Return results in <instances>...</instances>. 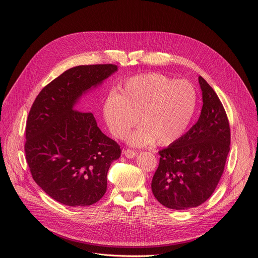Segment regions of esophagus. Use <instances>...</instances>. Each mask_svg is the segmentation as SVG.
Listing matches in <instances>:
<instances>
[{
  "mask_svg": "<svg viewBox=\"0 0 258 258\" xmlns=\"http://www.w3.org/2000/svg\"><path fill=\"white\" fill-rule=\"evenodd\" d=\"M123 154H124V156L125 157H127V158H134V157H136L137 156V152L136 151H134V150H131V149H126V150H124L123 151Z\"/></svg>",
  "mask_w": 258,
  "mask_h": 258,
  "instance_id": "34e87169",
  "label": "esophagus"
}]
</instances>
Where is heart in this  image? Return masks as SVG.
Masks as SVG:
<instances>
[{"instance_id": "b5f03b06", "label": "heart", "mask_w": 258, "mask_h": 258, "mask_svg": "<svg viewBox=\"0 0 258 258\" xmlns=\"http://www.w3.org/2000/svg\"><path fill=\"white\" fill-rule=\"evenodd\" d=\"M197 106V94L187 81H173L160 73L133 77L103 107L106 124L116 139L128 138L133 146L155 142L167 146L178 140L190 125Z\"/></svg>"}]
</instances>
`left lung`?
<instances>
[{"label": "left lung", "mask_w": 258, "mask_h": 258, "mask_svg": "<svg viewBox=\"0 0 258 258\" xmlns=\"http://www.w3.org/2000/svg\"><path fill=\"white\" fill-rule=\"evenodd\" d=\"M203 106L198 121L167 148L151 188L165 207L182 210L204 203L214 192L230 152L231 132L225 108L213 89L198 78Z\"/></svg>", "instance_id": "8db88e82"}]
</instances>
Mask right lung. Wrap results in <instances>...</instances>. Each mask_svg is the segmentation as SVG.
I'll use <instances>...</instances> for the list:
<instances>
[{"instance_id":"obj_1","label":"right lung","mask_w":258,"mask_h":258,"mask_svg":"<svg viewBox=\"0 0 258 258\" xmlns=\"http://www.w3.org/2000/svg\"><path fill=\"white\" fill-rule=\"evenodd\" d=\"M117 71L114 64L81 65L64 71L35 98L26 121L24 151L32 178L67 206H89L106 193L107 172L121 154L98 127L80 98Z\"/></svg>"}]
</instances>
